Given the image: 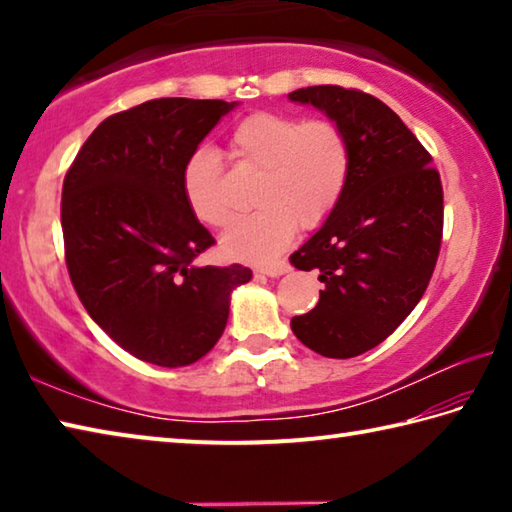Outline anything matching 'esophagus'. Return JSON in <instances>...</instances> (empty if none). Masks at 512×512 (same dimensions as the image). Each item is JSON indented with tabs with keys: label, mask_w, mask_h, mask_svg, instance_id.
Here are the masks:
<instances>
[{
	"label": "esophagus",
	"mask_w": 512,
	"mask_h": 512,
	"mask_svg": "<svg viewBox=\"0 0 512 512\" xmlns=\"http://www.w3.org/2000/svg\"><path fill=\"white\" fill-rule=\"evenodd\" d=\"M291 266L287 262H275V264H268V266H259L257 273H262L266 277H280L284 273H289Z\"/></svg>",
	"instance_id": "obj_1"
}]
</instances>
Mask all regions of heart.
Masks as SVG:
<instances>
[{"label": "heart", "instance_id": "1", "mask_svg": "<svg viewBox=\"0 0 512 512\" xmlns=\"http://www.w3.org/2000/svg\"><path fill=\"white\" fill-rule=\"evenodd\" d=\"M230 153L259 169L257 212L241 216L221 237L223 253L239 262H268L291 244L296 228L323 223L348 187L352 146L332 119L255 112L230 135ZM183 192L192 212L207 225H223L230 207L223 194L219 153L201 146L183 167Z\"/></svg>", "mask_w": 512, "mask_h": 512}]
</instances>
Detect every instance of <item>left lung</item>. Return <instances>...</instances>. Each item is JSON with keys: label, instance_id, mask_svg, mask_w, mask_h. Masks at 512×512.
Masks as SVG:
<instances>
[{"label": "left lung", "instance_id": "left-lung-1", "mask_svg": "<svg viewBox=\"0 0 512 512\" xmlns=\"http://www.w3.org/2000/svg\"><path fill=\"white\" fill-rule=\"evenodd\" d=\"M348 133L352 169L339 205L291 255L325 284L309 314L293 316L300 343L352 359L388 339L427 291L443 239V185L404 121L384 101L339 85L289 94Z\"/></svg>", "mask_w": 512, "mask_h": 512}]
</instances>
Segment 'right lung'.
<instances>
[{
    "instance_id": "1",
    "label": "right lung",
    "mask_w": 512,
    "mask_h": 512,
    "mask_svg": "<svg viewBox=\"0 0 512 512\" xmlns=\"http://www.w3.org/2000/svg\"><path fill=\"white\" fill-rule=\"evenodd\" d=\"M239 106L153 99L94 128L63 183L67 271L90 318L119 348L162 368L203 359L221 339L246 266H196L214 244L183 192V167Z\"/></svg>"
}]
</instances>
